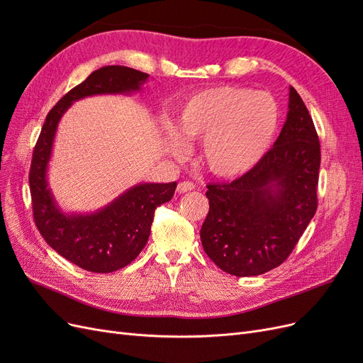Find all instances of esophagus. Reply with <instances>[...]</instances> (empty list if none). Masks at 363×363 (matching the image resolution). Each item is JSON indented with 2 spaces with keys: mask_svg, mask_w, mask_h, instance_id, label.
<instances>
[{
  "mask_svg": "<svg viewBox=\"0 0 363 363\" xmlns=\"http://www.w3.org/2000/svg\"><path fill=\"white\" fill-rule=\"evenodd\" d=\"M194 188H195V184H194L192 182H182V183H179V186H177V192H179V194H184V192L194 191Z\"/></svg>",
  "mask_w": 363,
  "mask_h": 363,
  "instance_id": "34e87169",
  "label": "esophagus"
}]
</instances>
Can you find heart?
<instances>
[{
  "mask_svg": "<svg viewBox=\"0 0 363 363\" xmlns=\"http://www.w3.org/2000/svg\"><path fill=\"white\" fill-rule=\"evenodd\" d=\"M179 131L203 139L200 162L223 179L250 171L265 156L279 127V106L267 92L239 86H215L191 95L179 115ZM169 147L182 151V140L169 131Z\"/></svg>",
  "mask_w": 363,
  "mask_h": 363,
  "instance_id": "b5f03b06",
  "label": "heart"
}]
</instances>
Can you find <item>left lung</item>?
Here are the masks:
<instances>
[{"mask_svg": "<svg viewBox=\"0 0 363 363\" xmlns=\"http://www.w3.org/2000/svg\"><path fill=\"white\" fill-rule=\"evenodd\" d=\"M321 147L301 96L289 89V112L274 147L242 177L207 184L201 244L216 267L259 276L289 257L318 207Z\"/></svg>", "mask_w": 363, "mask_h": 363, "instance_id": "obj_1", "label": "left lung"}]
</instances>
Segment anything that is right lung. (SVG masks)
<instances>
[{
  "label": "right lung",
  "instance_id": "1",
  "mask_svg": "<svg viewBox=\"0 0 363 363\" xmlns=\"http://www.w3.org/2000/svg\"><path fill=\"white\" fill-rule=\"evenodd\" d=\"M148 74L127 67H104L63 95L48 112L33 150L28 174L33 218L45 242L62 257L91 272H113L133 262L150 238L155 211L168 203L177 183H144L91 215H67L48 189L47 168L57 124L80 98L139 91Z\"/></svg>",
  "mask_w": 363,
  "mask_h": 363
}]
</instances>
